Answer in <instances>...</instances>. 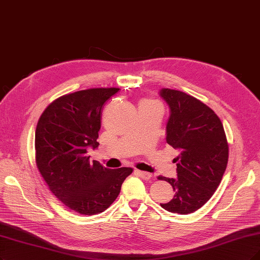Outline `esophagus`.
Masks as SVG:
<instances>
[{"label":"esophagus","mask_w":260,"mask_h":260,"mask_svg":"<svg viewBox=\"0 0 260 260\" xmlns=\"http://www.w3.org/2000/svg\"><path fill=\"white\" fill-rule=\"evenodd\" d=\"M136 172H137V175H138L141 179H143V180H150L151 177H152V175L150 174V172H147V171L137 170Z\"/></svg>","instance_id":"esophagus-1"}]
</instances>
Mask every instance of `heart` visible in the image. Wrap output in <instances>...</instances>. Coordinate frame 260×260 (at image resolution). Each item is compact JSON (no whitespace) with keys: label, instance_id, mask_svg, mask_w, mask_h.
Returning a JSON list of instances; mask_svg holds the SVG:
<instances>
[{"label":"heart","instance_id":"1","mask_svg":"<svg viewBox=\"0 0 260 260\" xmlns=\"http://www.w3.org/2000/svg\"><path fill=\"white\" fill-rule=\"evenodd\" d=\"M151 103H153V102H151Z\"/></svg>","mask_w":260,"mask_h":260}]
</instances>
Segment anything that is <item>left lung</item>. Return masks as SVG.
<instances>
[{"mask_svg": "<svg viewBox=\"0 0 260 260\" xmlns=\"http://www.w3.org/2000/svg\"><path fill=\"white\" fill-rule=\"evenodd\" d=\"M170 109L166 141L178 150L176 179L165 180L176 191L160 207L172 213L189 214L203 207L218 187L228 162V143L223 124L203 102L184 92L161 89Z\"/></svg>", "mask_w": 260, "mask_h": 260, "instance_id": "1", "label": "left lung"}]
</instances>
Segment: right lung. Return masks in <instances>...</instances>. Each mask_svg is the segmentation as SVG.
Returning <instances> with one entry per match:
<instances>
[{
	"mask_svg": "<svg viewBox=\"0 0 260 260\" xmlns=\"http://www.w3.org/2000/svg\"><path fill=\"white\" fill-rule=\"evenodd\" d=\"M120 89L96 88L61 96L45 109L35 132L36 165L51 193L72 211L98 214L120 194L133 169H109L90 161L96 149L102 110Z\"/></svg>",
	"mask_w": 260,
	"mask_h": 260,
	"instance_id": "1",
	"label": "right lung"
}]
</instances>
